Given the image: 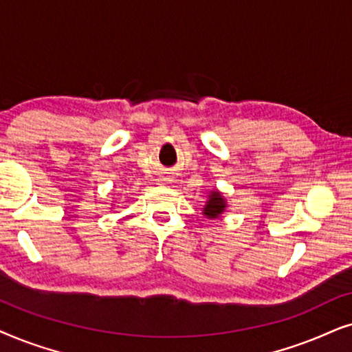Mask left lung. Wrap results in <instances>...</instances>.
<instances>
[{
	"label": "left lung",
	"mask_w": 352,
	"mask_h": 352,
	"mask_svg": "<svg viewBox=\"0 0 352 352\" xmlns=\"http://www.w3.org/2000/svg\"><path fill=\"white\" fill-rule=\"evenodd\" d=\"M227 199L223 198V195L215 188L209 193L208 201H206L204 208H203V215L209 220H217L220 215L225 212L227 209Z\"/></svg>",
	"instance_id": "left-lung-1"
}]
</instances>
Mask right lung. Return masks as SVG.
<instances>
[{
	"label": "right lung",
	"mask_w": 352,
	"mask_h": 352,
	"mask_svg": "<svg viewBox=\"0 0 352 352\" xmlns=\"http://www.w3.org/2000/svg\"><path fill=\"white\" fill-rule=\"evenodd\" d=\"M112 206H114V204H112Z\"/></svg>",
	"instance_id": "obj_1"
}]
</instances>
